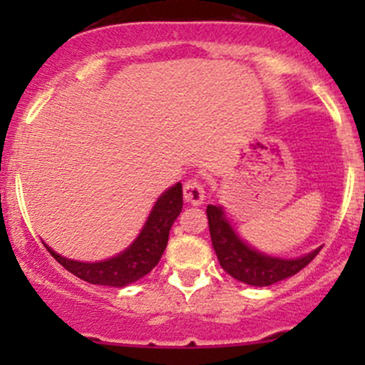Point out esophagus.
<instances>
[{"label": "esophagus", "instance_id": "obj_1", "mask_svg": "<svg viewBox=\"0 0 365 365\" xmlns=\"http://www.w3.org/2000/svg\"><path fill=\"white\" fill-rule=\"evenodd\" d=\"M183 197L192 205H201L205 200L203 183L197 178H189L183 183Z\"/></svg>", "mask_w": 365, "mask_h": 365}]
</instances>
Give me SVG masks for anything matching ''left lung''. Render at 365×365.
<instances>
[{"label": "left lung", "instance_id": "1", "mask_svg": "<svg viewBox=\"0 0 365 365\" xmlns=\"http://www.w3.org/2000/svg\"><path fill=\"white\" fill-rule=\"evenodd\" d=\"M206 217H208L210 237L212 245L215 249L219 263L231 277L237 281L245 282L251 286H270L274 282L288 279L298 274L302 268L307 267L316 256L319 249L297 257V259H281L261 254L256 249L249 247L245 242L240 240L231 224L224 217L220 206H206Z\"/></svg>", "mask_w": 365, "mask_h": 365}]
</instances>
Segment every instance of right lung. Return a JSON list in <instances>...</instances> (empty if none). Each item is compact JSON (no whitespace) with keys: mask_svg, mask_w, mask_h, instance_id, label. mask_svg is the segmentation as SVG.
<instances>
[{"mask_svg":"<svg viewBox=\"0 0 365 365\" xmlns=\"http://www.w3.org/2000/svg\"><path fill=\"white\" fill-rule=\"evenodd\" d=\"M182 183H176L159 197L134 244L127 251L118 254L116 257L101 261V263H79V261L60 256L47 245L46 247L51 256L76 277L90 284L123 288L145 277L157 267L168 245L169 230L182 212Z\"/></svg>","mask_w":365,"mask_h":365,"instance_id":"right-lung-1","label":"right lung"}]
</instances>
